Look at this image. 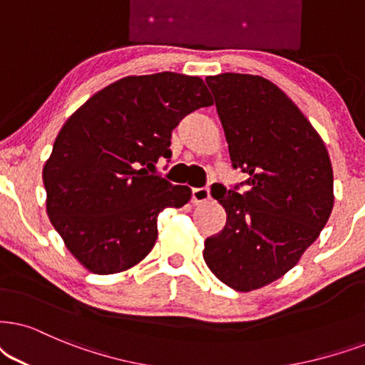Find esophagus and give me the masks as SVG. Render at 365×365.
<instances>
[{
  "instance_id": "34e87169",
  "label": "esophagus",
  "mask_w": 365,
  "mask_h": 365,
  "mask_svg": "<svg viewBox=\"0 0 365 365\" xmlns=\"http://www.w3.org/2000/svg\"><path fill=\"white\" fill-rule=\"evenodd\" d=\"M210 197L209 187H198L192 188V202L193 204H202V202H207Z\"/></svg>"
}]
</instances>
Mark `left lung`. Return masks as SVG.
Returning <instances> with one entry per match:
<instances>
[{"label": "left lung", "mask_w": 365, "mask_h": 365, "mask_svg": "<svg viewBox=\"0 0 365 365\" xmlns=\"http://www.w3.org/2000/svg\"><path fill=\"white\" fill-rule=\"evenodd\" d=\"M234 170L246 182L212 197L227 214L204 259L224 284L251 292L278 279L317 241L334 207L324 141L292 99L264 77H207Z\"/></svg>", "instance_id": "obj_1"}]
</instances>
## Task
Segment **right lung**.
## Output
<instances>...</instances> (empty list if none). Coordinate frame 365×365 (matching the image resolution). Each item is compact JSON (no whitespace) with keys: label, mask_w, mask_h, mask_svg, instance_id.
<instances>
[{"label":"right lung","mask_w":365,"mask_h":365,"mask_svg":"<svg viewBox=\"0 0 365 365\" xmlns=\"http://www.w3.org/2000/svg\"><path fill=\"white\" fill-rule=\"evenodd\" d=\"M212 106L204 81L177 72L133 76L81 106L43 168L50 222L81 264L113 274L140 262L158 237L160 212L190 200V188L156 173L170 161L172 131Z\"/></svg>","instance_id":"add662e5"}]
</instances>
